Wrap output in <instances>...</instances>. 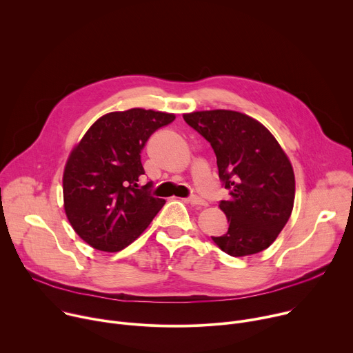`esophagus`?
Returning a JSON list of instances; mask_svg holds the SVG:
<instances>
[{
  "mask_svg": "<svg viewBox=\"0 0 353 353\" xmlns=\"http://www.w3.org/2000/svg\"><path fill=\"white\" fill-rule=\"evenodd\" d=\"M187 201L190 204H192V205H207V203L205 201L201 198L199 195H190L188 198H187Z\"/></svg>",
  "mask_w": 353,
  "mask_h": 353,
  "instance_id": "obj_1",
  "label": "esophagus"
}]
</instances>
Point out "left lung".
Segmentation results:
<instances>
[{"mask_svg":"<svg viewBox=\"0 0 353 353\" xmlns=\"http://www.w3.org/2000/svg\"><path fill=\"white\" fill-rule=\"evenodd\" d=\"M184 121L212 146L228 199L219 201L229 229L212 236L232 257L270 247L288 219L294 201L292 165L272 134L257 120L232 110L184 114Z\"/></svg>","mask_w":353,"mask_h":353,"instance_id":"left-lung-1","label":"left lung"}]
</instances>
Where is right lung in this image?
<instances>
[{
	"mask_svg": "<svg viewBox=\"0 0 353 353\" xmlns=\"http://www.w3.org/2000/svg\"><path fill=\"white\" fill-rule=\"evenodd\" d=\"M174 114L131 109L100 117L72 150L63 177L64 208L78 236L100 251H120L152 222L166 201L150 194L141 152Z\"/></svg>",
	"mask_w": 353,
	"mask_h": 353,
	"instance_id": "1",
	"label": "right lung"
}]
</instances>
